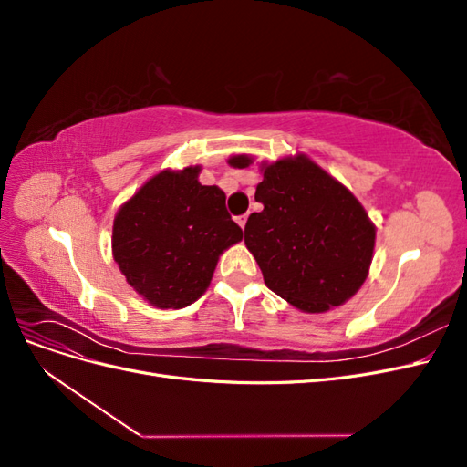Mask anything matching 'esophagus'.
I'll list each match as a JSON object with an SVG mask.
<instances>
[{
  "mask_svg": "<svg viewBox=\"0 0 467 467\" xmlns=\"http://www.w3.org/2000/svg\"><path fill=\"white\" fill-rule=\"evenodd\" d=\"M237 223H239V228H242V230H245V223H247V214H244V216H239V218H237Z\"/></svg>",
  "mask_w": 467,
  "mask_h": 467,
  "instance_id": "34e87169",
  "label": "esophagus"
}]
</instances>
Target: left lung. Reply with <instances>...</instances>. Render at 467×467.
Here are the masks:
<instances>
[{
    "mask_svg": "<svg viewBox=\"0 0 467 467\" xmlns=\"http://www.w3.org/2000/svg\"><path fill=\"white\" fill-rule=\"evenodd\" d=\"M232 167L253 163L232 155ZM263 181L245 223V245L265 285L300 312L323 314L343 306L364 285L376 245V225L341 181L306 153L261 163Z\"/></svg>",
    "mask_w": 467,
    "mask_h": 467,
    "instance_id": "8db88e82",
    "label": "left lung"
}]
</instances>
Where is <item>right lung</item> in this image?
I'll return each instance as SVG.
<instances>
[{
	"instance_id": "1",
	"label": "right lung",
	"mask_w": 467,
	"mask_h": 467,
	"mask_svg": "<svg viewBox=\"0 0 467 467\" xmlns=\"http://www.w3.org/2000/svg\"><path fill=\"white\" fill-rule=\"evenodd\" d=\"M201 165L163 169L112 222V257L126 282L160 309H181L210 286L222 253L242 242L216 185H201Z\"/></svg>"
}]
</instances>
